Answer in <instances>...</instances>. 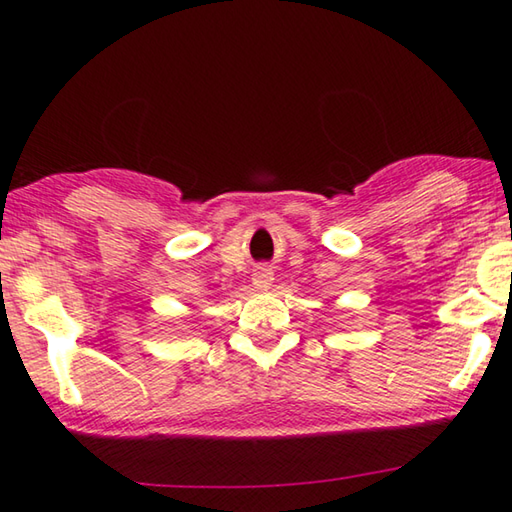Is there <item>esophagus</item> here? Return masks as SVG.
Listing matches in <instances>:
<instances>
[{
	"label": "esophagus",
	"instance_id": "34e87169",
	"mask_svg": "<svg viewBox=\"0 0 512 512\" xmlns=\"http://www.w3.org/2000/svg\"><path fill=\"white\" fill-rule=\"evenodd\" d=\"M253 282H255V287H268V284L273 282V273L268 271V268H259L253 277Z\"/></svg>",
	"mask_w": 512,
	"mask_h": 512
}]
</instances>
